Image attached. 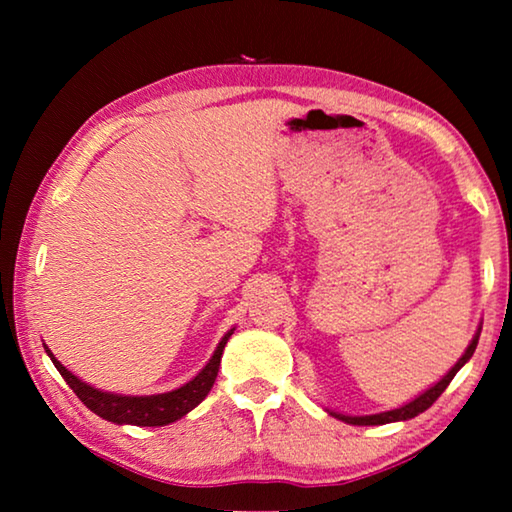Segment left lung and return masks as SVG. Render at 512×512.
Masks as SVG:
<instances>
[{
	"label": "left lung",
	"mask_w": 512,
	"mask_h": 512,
	"mask_svg": "<svg viewBox=\"0 0 512 512\" xmlns=\"http://www.w3.org/2000/svg\"><path fill=\"white\" fill-rule=\"evenodd\" d=\"M479 334H481V327L476 329V334L472 336L470 345H467L463 357L458 359L452 370L447 372V375L443 379H438L436 384L429 386L427 391L420 393L415 400L406 402L402 406H397V409H391V411H381V413H372V415H345V413H339V411H332V409H325L329 415H334L336 420H341L345 424H357V427H375V424H388V422H404V420H411L415 418V415H420L422 411H427L429 406L438 400L440 395H443L445 388L449 386V381H452L456 377V372L461 370L467 361L472 359V354L476 350V343H479Z\"/></svg>",
	"instance_id": "1"
}]
</instances>
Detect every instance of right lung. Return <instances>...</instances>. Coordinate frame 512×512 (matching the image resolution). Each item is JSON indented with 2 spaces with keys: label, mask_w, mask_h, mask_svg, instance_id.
I'll list each match as a JSON object with an SVG mask.
<instances>
[{
  "label": "right lung",
  "mask_w": 512,
  "mask_h": 512,
  "mask_svg": "<svg viewBox=\"0 0 512 512\" xmlns=\"http://www.w3.org/2000/svg\"><path fill=\"white\" fill-rule=\"evenodd\" d=\"M232 332H235V327L223 334V339L219 341V345H216L210 361L205 363V368L198 372L196 377H192L187 384L176 388V391H167L158 395H119V393L101 391V388L85 384V381L76 377L72 370H67L63 363L54 357V352H51L47 345H45V352L47 357L54 361L56 370L63 375L69 388H72V391L79 395V400L88 406L92 413H97L99 418L115 424H133V427H164V424L176 422L192 409H196V406L205 400L207 393L212 391L214 379L219 375L223 348L232 336Z\"/></svg>",
  "instance_id": "1"
}]
</instances>
